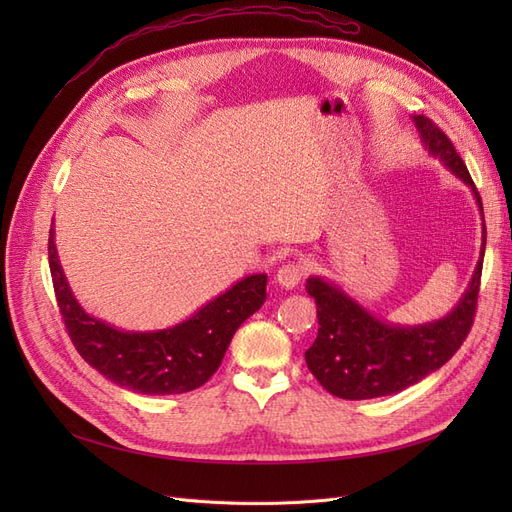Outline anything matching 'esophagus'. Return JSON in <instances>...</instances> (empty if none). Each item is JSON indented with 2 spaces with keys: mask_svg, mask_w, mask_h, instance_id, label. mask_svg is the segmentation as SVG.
<instances>
[{
  "mask_svg": "<svg viewBox=\"0 0 512 512\" xmlns=\"http://www.w3.org/2000/svg\"><path fill=\"white\" fill-rule=\"evenodd\" d=\"M305 275V265L303 262H286L280 269H277L275 280L284 288H294L297 284H301Z\"/></svg>",
  "mask_w": 512,
  "mask_h": 512,
  "instance_id": "34e87169",
  "label": "esophagus"
}]
</instances>
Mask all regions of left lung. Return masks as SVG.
Wrapping results in <instances>:
<instances>
[{"instance_id": "left-lung-1", "label": "left lung", "mask_w": 512, "mask_h": 512, "mask_svg": "<svg viewBox=\"0 0 512 512\" xmlns=\"http://www.w3.org/2000/svg\"><path fill=\"white\" fill-rule=\"evenodd\" d=\"M414 123L433 156H440L457 177L470 185L478 209L483 211V200L451 138L425 115H414ZM485 235L487 230L483 228V256ZM480 273L483 258L453 312L414 329L391 327L339 288L312 277L305 288L316 299L320 327L316 342L305 352L309 371L339 399H374L408 389L440 369L466 342L476 316Z\"/></svg>"}]
</instances>
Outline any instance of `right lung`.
Segmentation results:
<instances>
[{
	"label": "right lung",
	"instance_id": "right-lung-1",
	"mask_svg": "<svg viewBox=\"0 0 512 512\" xmlns=\"http://www.w3.org/2000/svg\"><path fill=\"white\" fill-rule=\"evenodd\" d=\"M49 267L61 320L83 359L111 382L145 395H179L218 371L232 335L267 299V275H250L177 327L123 333L91 318L76 303L61 271L53 228Z\"/></svg>",
	"mask_w": 512,
	"mask_h": 512
}]
</instances>
